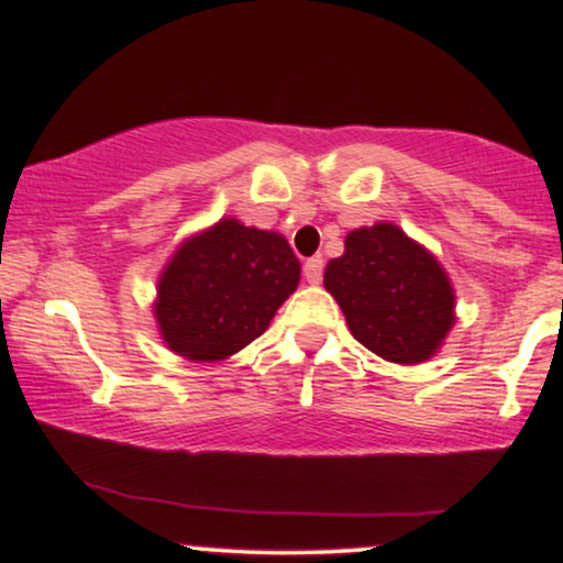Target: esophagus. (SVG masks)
<instances>
[{"instance_id":"1","label":"esophagus","mask_w":563,"mask_h":563,"mask_svg":"<svg viewBox=\"0 0 563 563\" xmlns=\"http://www.w3.org/2000/svg\"><path fill=\"white\" fill-rule=\"evenodd\" d=\"M303 277H307L309 286H318L322 280V260L320 256H312V260L303 262Z\"/></svg>"}]
</instances>
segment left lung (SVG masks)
Listing matches in <instances>:
<instances>
[{
  "instance_id": "left-lung-1",
  "label": "left lung",
  "mask_w": 563,
  "mask_h": 563,
  "mask_svg": "<svg viewBox=\"0 0 563 563\" xmlns=\"http://www.w3.org/2000/svg\"><path fill=\"white\" fill-rule=\"evenodd\" d=\"M322 283L354 339L386 363H426L455 325L450 275L394 222L349 232L344 254L328 262Z\"/></svg>"
}]
</instances>
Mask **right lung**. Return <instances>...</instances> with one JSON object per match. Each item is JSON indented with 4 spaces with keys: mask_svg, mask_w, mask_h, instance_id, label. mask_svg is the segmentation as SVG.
Masks as SVG:
<instances>
[{
    "mask_svg": "<svg viewBox=\"0 0 563 563\" xmlns=\"http://www.w3.org/2000/svg\"><path fill=\"white\" fill-rule=\"evenodd\" d=\"M299 280L301 264L280 232L222 217L187 235L161 269V341L190 363L228 360L267 331Z\"/></svg>",
    "mask_w": 563,
    "mask_h": 563,
    "instance_id": "1",
    "label": "right lung"
}]
</instances>
